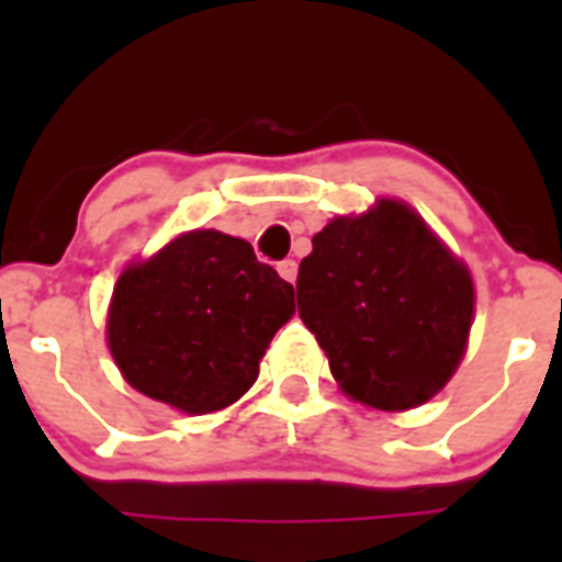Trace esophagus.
<instances>
[{"label": "esophagus", "instance_id": "esophagus-1", "mask_svg": "<svg viewBox=\"0 0 562 562\" xmlns=\"http://www.w3.org/2000/svg\"><path fill=\"white\" fill-rule=\"evenodd\" d=\"M278 276L284 278V281H290V284H295V278H297V265H295V261H292V258L281 261V265H278Z\"/></svg>", "mask_w": 562, "mask_h": 562}]
</instances>
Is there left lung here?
<instances>
[{
  "label": "left lung",
  "instance_id": "left-lung-1",
  "mask_svg": "<svg viewBox=\"0 0 562 562\" xmlns=\"http://www.w3.org/2000/svg\"><path fill=\"white\" fill-rule=\"evenodd\" d=\"M297 315L351 400L425 405L467 351L475 290L464 261L405 202L380 200L312 236L297 267Z\"/></svg>",
  "mask_w": 562,
  "mask_h": 562
}]
</instances>
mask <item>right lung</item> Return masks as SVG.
I'll return each mask as SVG.
<instances>
[{
  "label": "right lung",
  "instance_id": "1",
  "mask_svg": "<svg viewBox=\"0 0 562 562\" xmlns=\"http://www.w3.org/2000/svg\"><path fill=\"white\" fill-rule=\"evenodd\" d=\"M292 312V284L258 261L250 241L191 231L121 272L106 340L132 389L200 416L250 389Z\"/></svg>",
  "mask_w": 562,
  "mask_h": 562
}]
</instances>
